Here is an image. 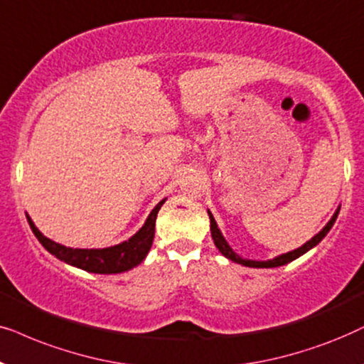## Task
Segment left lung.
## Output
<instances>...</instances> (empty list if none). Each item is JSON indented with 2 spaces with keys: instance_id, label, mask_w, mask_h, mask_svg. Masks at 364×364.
Wrapping results in <instances>:
<instances>
[{
  "instance_id": "obj_1",
  "label": "left lung",
  "mask_w": 364,
  "mask_h": 364,
  "mask_svg": "<svg viewBox=\"0 0 364 364\" xmlns=\"http://www.w3.org/2000/svg\"><path fill=\"white\" fill-rule=\"evenodd\" d=\"M338 213H340V206H338V210L334 211V215L331 216V220H329L326 223V226L323 228L321 231L316 232V235L313 236L311 240L306 241L303 246H299V248L293 250V251H288V253H283L279 256H274L273 259H266V261H258V259H248V258H243V256H240L236 251H232V248L230 245H228V241L225 236H223V232L220 228H218L216 225V220L215 216L211 215V211L208 210V216H210V223H211V238L213 241H215L216 248L220 250V253L223 256H226L228 259H231L232 263H238L241 266H248V268H278V266H283V264H288L291 263V261H294L296 258H299V256H303L304 253H308L309 250H313L314 246L321 243V240L324 238V236L328 235L329 230H331L334 221H336L338 218Z\"/></svg>"
}]
</instances>
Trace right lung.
I'll return each instance as SVG.
<instances>
[{
  "label": "right lung",
  "instance_id": "right-lung-1",
  "mask_svg": "<svg viewBox=\"0 0 364 364\" xmlns=\"http://www.w3.org/2000/svg\"><path fill=\"white\" fill-rule=\"evenodd\" d=\"M164 201L166 200H161L153 208V211L149 213L144 225L134 232L132 238L119 245L108 246V248H70V246L60 245L56 241L46 238L38 230L31 218L28 215L26 218L38 241L45 246L46 251L55 255L58 259L65 261V263L75 266V268L88 271V273L118 274L133 269L134 266H138L146 258V255L149 253L153 245L158 211L161 210Z\"/></svg>",
  "mask_w": 364,
  "mask_h": 364
}]
</instances>
